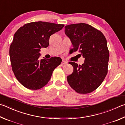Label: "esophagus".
Listing matches in <instances>:
<instances>
[{"label":"esophagus","instance_id":"esophagus-1","mask_svg":"<svg viewBox=\"0 0 125 125\" xmlns=\"http://www.w3.org/2000/svg\"><path fill=\"white\" fill-rule=\"evenodd\" d=\"M68 62L67 61L63 60L62 62V64H68Z\"/></svg>","mask_w":125,"mask_h":125}]
</instances>
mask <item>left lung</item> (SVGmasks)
I'll use <instances>...</instances> for the list:
<instances>
[{
	"mask_svg": "<svg viewBox=\"0 0 125 125\" xmlns=\"http://www.w3.org/2000/svg\"><path fill=\"white\" fill-rule=\"evenodd\" d=\"M64 31L73 46L72 52L79 50L85 58L81 65L69 62L74 70L67 76L68 83L79 94L94 91L107 74L109 52L105 38L101 31L84 23L68 25Z\"/></svg>",
	"mask_w": 125,
	"mask_h": 125,
	"instance_id": "1",
	"label": "left lung"
}]
</instances>
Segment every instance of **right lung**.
<instances>
[{
  "mask_svg": "<svg viewBox=\"0 0 125 125\" xmlns=\"http://www.w3.org/2000/svg\"><path fill=\"white\" fill-rule=\"evenodd\" d=\"M64 24L33 22L24 24L13 36L9 50L12 71L25 87L38 90L48 83L52 72L62 62L58 57L40 59L41 48L49 45L50 37Z\"/></svg>",
  "mask_w": 125,
  "mask_h": 125,
  "instance_id": "1",
  "label": "right lung"
}]
</instances>
